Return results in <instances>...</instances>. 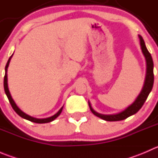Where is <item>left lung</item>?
Returning a JSON list of instances; mask_svg holds the SVG:
<instances>
[{"mask_svg": "<svg viewBox=\"0 0 158 158\" xmlns=\"http://www.w3.org/2000/svg\"><path fill=\"white\" fill-rule=\"evenodd\" d=\"M140 41H141V50H142L143 54H144V57L146 59V62H147V74H146L145 81H144V85L143 87L142 90H141V93L138 95L137 99L135 100V102L130 106L129 107L127 108L125 111L122 112L118 113L116 114H102L96 112L92 109L91 107L90 103L89 102V108H90L91 111L97 117L103 119L106 121H109V122H115V121H122L124 119L127 118L129 116L132 115V114H135L138 112L141 108L142 107L144 103L145 102L146 99L148 98V95L151 92V89L153 88V85H154V63H153L152 57H151V53L148 52L147 47H146L144 41L143 40L142 36H139Z\"/></svg>", "mask_w": 158, "mask_h": 158, "instance_id": "8db88e82", "label": "left lung"}]
</instances>
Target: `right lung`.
<instances>
[{
  "label": "right lung",
  "instance_id": "obj_1",
  "mask_svg": "<svg viewBox=\"0 0 158 158\" xmlns=\"http://www.w3.org/2000/svg\"><path fill=\"white\" fill-rule=\"evenodd\" d=\"M12 56H10V57L9 58L8 61H7V65H6V66H5V75H4V91H5L6 95H7V98H8L9 102H10V103L11 106H12L13 109H14V111H16V113H17L18 115H20L21 118L27 119V120H28V121H30V122H35V123H38V124L48 123V122H52V121H53L54 119L58 117L59 115H60V113L62 112L63 107H62L61 109H60V111H59L58 112L56 113V114H55L54 115L51 116V117L47 118H36L31 117V116L28 115V114H27L26 113H24L23 111H22L21 110L19 109L18 107H17V105H16V103L14 102V101L13 100L12 97H11L10 92H9L8 85H7V68H8L9 63H10V59H11V57H12Z\"/></svg>",
  "mask_w": 158,
  "mask_h": 158
}]
</instances>
